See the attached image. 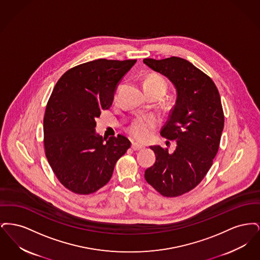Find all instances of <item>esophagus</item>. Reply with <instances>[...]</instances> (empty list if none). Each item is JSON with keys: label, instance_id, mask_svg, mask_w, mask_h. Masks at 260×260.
Wrapping results in <instances>:
<instances>
[{"label": "esophagus", "instance_id": "obj_1", "mask_svg": "<svg viewBox=\"0 0 260 260\" xmlns=\"http://www.w3.org/2000/svg\"><path fill=\"white\" fill-rule=\"evenodd\" d=\"M144 147L142 144H139V143H136V142H134L133 143V145H132V148L134 149L135 151H138V150H140V149H142Z\"/></svg>", "mask_w": 260, "mask_h": 260}]
</instances>
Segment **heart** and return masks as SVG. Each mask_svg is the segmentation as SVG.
Wrapping results in <instances>:
<instances>
[{
  "label": "heart",
  "mask_w": 260,
  "mask_h": 260,
  "mask_svg": "<svg viewBox=\"0 0 260 260\" xmlns=\"http://www.w3.org/2000/svg\"><path fill=\"white\" fill-rule=\"evenodd\" d=\"M144 87H158L162 90H167V82L159 75H152L148 77L144 83ZM159 124V120L154 115H140L133 120L127 129L129 135L137 140H147L153 135Z\"/></svg>",
  "instance_id": "1"
}]
</instances>
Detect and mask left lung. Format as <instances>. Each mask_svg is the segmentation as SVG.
Instances as JSON below:
<instances>
[{
	"mask_svg": "<svg viewBox=\"0 0 260 260\" xmlns=\"http://www.w3.org/2000/svg\"><path fill=\"white\" fill-rule=\"evenodd\" d=\"M152 70L166 76L176 89V100L161 136L176 141V148L151 146L155 164L145 179L165 197H177L204 179L219 148L224 114L218 89L212 80L186 59L172 56L145 58Z\"/></svg>",
	"mask_w": 260,
	"mask_h": 260,
	"instance_id": "left-lung-1",
	"label": "left lung"
}]
</instances>
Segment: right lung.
<instances>
[{"mask_svg":"<svg viewBox=\"0 0 260 260\" xmlns=\"http://www.w3.org/2000/svg\"><path fill=\"white\" fill-rule=\"evenodd\" d=\"M136 59H96L75 66L53 88L44 117L46 157L62 185L88 195L106 185L117 161L131 147L124 136L95 133L96 119L109 109L118 84Z\"/></svg>","mask_w":260,"mask_h":260,"instance_id":"add662e5","label":"right lung"}]
</instances>
